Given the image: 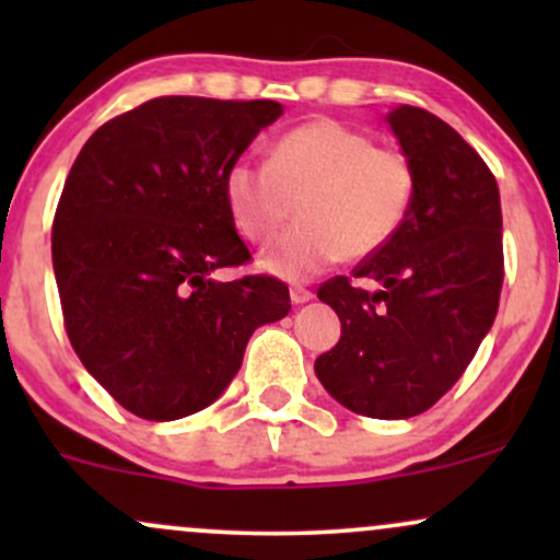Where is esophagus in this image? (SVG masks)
Wrapping results in <instances>:
<instances>
[{
	"label": "esophagus",
	"mask_w": 560,
	"mask_h": 560,
	"mask_svg": "<svg viewBox=\"0 0 560 560\" xmlns=\"http://www.w3.org/2000/svg\"><path fill=\"white\" fill-rule=\"evenodd\" d=\"M289 298H292L294 305H302V302L313 300V292H311V289H305V287H292V289H289Z\"/></svg>",
	"instance_id": "1"
}]
</instances>
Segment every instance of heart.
Segmentation results:
<instances>
[{
	"label": "heart",
	"mask_w": 560,
	"mask_h": 560,
	"mask_svg": "<svg viewBox=\"0 0 560 560\" xmlns=\"http://www.w3.org/2000/svg\"><path fill=\"white\" fill-rule=\"evenodd\" d=\"M231 223L253 244L271 242L294 213L300 223L262 255L268 273L311 279L339 258H369L402 229L413 208L408 155L369 133L318 118L281 133L268 163L240 158L223 176Z\"/></svg>",
	"instance_id": "heart-1"
}]
</instances>
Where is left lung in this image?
Masks as SVG:
<instances>
[{"label": "left lung", "instance_id": "1", "mask_svg": "<svg viewBox=\"0 0 560 560\" xmlns=\"http://www.w3.org/2000/svg\"><path fill=\"white\" fill-rule=\"evenodd\" d=\"M387 120L413 163V208L389 244L318 287L342 337L316 376L352 413L410 419L464 376L498 316L503 213L492 171L453 126L410 105ZM365 278L376 293L357 287Z\"/></svg>", "mask_w": 560, "mask_h": 560}]
</instances>
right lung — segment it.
Listing matches in <instances>:
<instances>
[{"label":"right lung","mask_w":560,"mask_h":560,"mask_svg":"<svg viewBox=\"0 0 560 560\" xmlns=\"http://www.w3.org/2000/svg\"><path fill=\"white\" fill-rule=\"evenodd\" d=\"M281 115L271 100L155 96L89 137L52 221L62 320L75 355L147 421L208 408L262 324L292 311L289 289L255 273L231 223L223 176Z\"/></svg>","instance_id":"1"}]
</instances>
